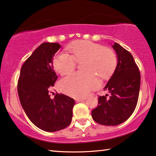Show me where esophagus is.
<instances>
[{
    "mask_svg": "<svg viewBox=\"0 0 156 156\" xmlns=\"http://www.w3.org/2000/svg\"><path fill=\"white\" fill-rule=\"evenodd\" d=\"M85 98H77V99H75V101H76V102H80V101H84V100H85Z\"/></svg>",
    "mask_w": 156,
    "mask_h": 156,
    "instance_id": "34e87169",
    "label": "esophagus"
}]
</instances>
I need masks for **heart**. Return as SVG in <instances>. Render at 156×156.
Wrapping results in <instances>:
<instances>
[{"instance_id": "b5f03b06", "label": "heart", "mask_w": 156, "mask_h": 156, "mask_svg": "<svg viewBox=\"0 0 156 156\" xmlns=\"http://www.w3.org/2000/svg\"><path fill=\"white\" fill-rule=\"evenodd\" d=\"M72 53L56 55L53 59L54 68L62 76L69 75L75 70L76 63L82 64L78 72L63 78L60 83L61 90L73 97H85L99 86L97 76L102 79L110 77L118 64L115 53L109 48L91 41H83L69 48Z\"/></svg>"}]
</instances>
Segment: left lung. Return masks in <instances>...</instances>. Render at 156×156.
Returning <instances> with one entry per match:
<instances>
[{
  "label": "left lung",
  "instance_id": "8db88e82",
  "mask_svg": "<svg viewBox=\"0 0 156 156\" xmlns=\"http://www.w3.org/2000/svg\"><path fill=\"white\" fill-rule=\"evenodd\" d=\"M118 57L114 73L104 88L110 97H98V106L92 111L95 122L106 126H115L131 116L137 104L141 77L132 55L117 43L112 45Z\"/></svg>",
  "mask_w": 156,
  "mask_h": 156
}]
</instances>
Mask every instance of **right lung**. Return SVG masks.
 I'll use <instances>...</instances> for the list:
<instances>
[{
	"mask_svg": "<svg viewBox=\"0 0 156 156\" xmlns=\"http://www.w3.org/2000/svg\"><path fill=\"white\" fill-rule=\"evenodd\" d=\"M61 45L43 43L34 51L21 68L17 91L20 103L32 123L44 131L53 132L68 127L71 122L75 101L57 94L51 99L50 89L57 76L52 59Z\"/></svg>",
	"mask_w": 156,
	"mask_h": 156,
	"instance_id": "1",
	"label": "right lung"
}]
</instances>
